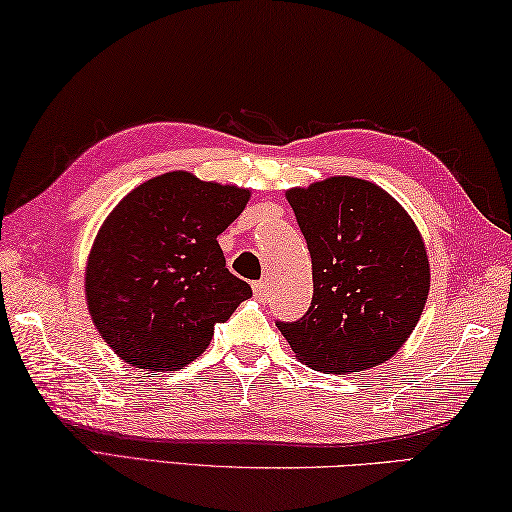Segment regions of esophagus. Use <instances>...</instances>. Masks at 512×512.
<instances>
[{"label":"esophagus","instance_id":"1","mask_svg":"<svg viewBox=\"0 0 512 512\" xmlns=\"http://www.w3.org/2000/svg\"><path fill=\"white\" fill-rule=\"evenodd\" d=\"M253 293H255V297L257 300H266L268 295H271V286H268V282H255L253 284Z\"/></svg>","mask_w":512,"mask_h":512}]
</instances>
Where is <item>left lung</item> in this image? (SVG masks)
Here are the masks:
<instances>
[{"label":"left lung","instance_id":"left-lung-1","mask_svg":"<svg viewBox=\"0 0 512 512\" xmlns=\"http://www.w3.org/2000/svg\"><path fill=\"white\" fill-rule=\"evenodd\" d=\"M311 253L313 300L277 322L295 358L315 371L376 367L410 338L430 293V259L414 219L380 185L329 176L286 190Z\"/></svg>","mask_w":512,"mask_h":512}]
</instances>
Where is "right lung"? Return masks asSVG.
I'll list each match as a JSON object with an SVG mask.
<instances>
[{
    "instance_id": "right-lung-1",
    "label": "right lung",
    "mask_w": 512,
    "mask_h": 512,
    "mask_svg": "<svg viewBox=\"0 0 512 512\" xmlns=\"http://www.w3.org/2000/svg\"><path fill=\"white\" fill-rule=\"evenodd\" d=\"M248 199L246 188L176 170L138 185L102 221L85 297L102 340L129 367L190 365L215 324L253 295L228 271L217 241Z\"/></svg>"
}]
</instances>
